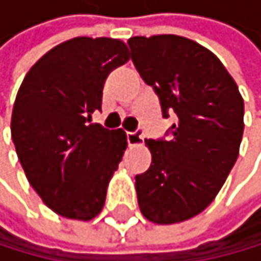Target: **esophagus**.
Masks as SVG:
<instances>
[{"mask_svg":"<svg viewBox=\"0 0 261 261\" xmlns=\"http://www.w3.org/2000/svg\"><path fill=\"white\" fill-rule=\"evenodd\" d=\"M127 142L130 147H136V145H140L142 142H144V129L139 127L134 132H127Z\"/></svg>","mask_w":261,"mask_h":261,"instance_id":"1","label":"esophagus"}]
</instances>
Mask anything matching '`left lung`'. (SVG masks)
<instances>
[{"label": "left lung", "mask_w": 261, "mask_h": 261, "mask_svg": "<svg viewBox=\"0 0 261 261\" xmlns=\"http://www.w3.org/2000/svg\"><path fill=\"white\" fill-rule=\"evenodd\" d=\"M127 44L163 117L176 116L168 140H145L152 163L136 176L139 207L155 224L183 222L214 201L237 160L244 99L221 60L198 42L163 34Z\"/></svg>", "instance_id": "obj_1"}]
</instances>
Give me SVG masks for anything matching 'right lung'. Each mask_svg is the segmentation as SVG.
<instances>
[{"instance_id": "obj_1", "label": "right lung", "mask_w": 261, "mask_h": 261, "mask_svg": "<svg viewBox=\"0 0 261 261\" xmlns=\"http://www.w3.org/2000/svg\"><path fill=\"white\" fill-rule=\"evenodd\" d=\"M130 59L119 39L75 37L28 71L13 108L11 137L31 186L54 213L91 221L127 147L122 129L91 124L108 75Z\"/></svg>"}]
</instances>
